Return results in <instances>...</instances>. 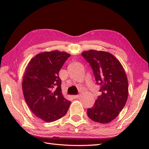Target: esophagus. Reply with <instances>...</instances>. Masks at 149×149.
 I'll return each mask as SVG.
<instances>
[{
    "label": "esophagus",
    "instance_id": "obj_1",
    "mask_svg": "<svg viewBox=\"0 0 149 149\" xmlns=\"http://www.w3.org/2000/svg\"><path fill=\"white\" fill-rule=\"evenodd\" d=\"M81 95H72V98L74 99H79V98L80 97Z\"/></svg>",
    "mask_w": 149,
    "mask_h": 149
}]
</instances>
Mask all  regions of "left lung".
Listing matches in <instances>:
<instances>
[{
  "label": "left lung",
  "mask_w": 149,
  "mask_h": 149,
  "mask_svg": "<svg viewBox=\"0 0 149 149\" xmlns=\"http://www.w3.org/2000/svg\"><path fill=\"white\" fill-rule=\"evenodd\" d=\"M82 55L90 63L102 94L98 97L88 116L94 122L108 123L118 116L127 102V77L119 60L106 51L89 50Z\"/></svg>",
  "instance_id": "obj_1"
}]
</instances>
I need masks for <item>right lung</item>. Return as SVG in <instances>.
Masks as SVG:
<instances>
[{
    "label": "right lung",
    "mask_w": 149,
    "mask_h": 149,
    "mask_svg": "<svg viewBox=\"0 0 149 149\" xmlns=\"http://www.w3.org/2000/svg\"><path fill=\"white\" fill-rule=\"evenodd\" d=\"M70 56L58 50L38 54L26 66L22 80L25 100L34 115L46 122L64 116L70 105L61 92L59 72Z\"/></svg>",
    "instance_id": "1"
}]
</instances>
